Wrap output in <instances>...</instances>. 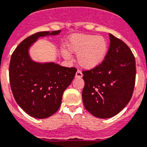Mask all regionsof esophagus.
<instances>
[{
    "mask_svg": "<svg viewBox=\"0 0 147 147\" xmlns=\"http://www.w3.org/2000/svg\"><path fill=\"white\" fill-rule=\"evenodd\" d=\"M82 72H81L80 70H78L77 72H76V74H75V78H82Z\"/></svg>",
    "mask_w": 147,
    "mask_h": 147,
    "instance_id": "obj_1",
    "label": "esophagus"
}]
</instances>
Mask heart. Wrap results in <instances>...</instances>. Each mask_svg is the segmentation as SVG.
Returning a JSON list of instances; mask_svg holds the SVG:
<instances>
[{
	"label": "heart",
	"mask_w": 147,
	"mask_h": 147,
	"mask_svg": "<svg viewBox=\"0 0 147 147\" xmlns=\"http://www.w3.org/2000/svg\"><path fill=\"white\" fill-rule=\"evenodd\" d=\"M67 50L78 54V64L84 69L95 68L104 61L107 52V42L101 36L86 34H75L66 41ZM64 56L69 58L65 52Z\"/></svg>",
	"instance_id": "heart-1"
}]
</instances>
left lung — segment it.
<instances>
[{
    "instance_id": "obj_1",
    "label": "left lung",
    "mask_w": 147,
    "mask_h": 147,
    "mask_svg": "<svg viewBox=\"0 0 147 147\" xmlns=\"http://www.w3.org/2000/svg\"><path fill=\"white\" fill-rule=\"evenodd\" d=\"M110 45L104 60L83 71L82 99L86 110L99 118H112L127 105L133 94L135 59L129 47L109 34Z\"/></svg>"
}]
</instances>
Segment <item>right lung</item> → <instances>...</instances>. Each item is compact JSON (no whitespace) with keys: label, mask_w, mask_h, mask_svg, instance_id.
<instances>
[{"label":"right lung","mask_w":147,"mask_h":147,"mask_svg":"<svg viewBox=\"0 0 147 147\" xmlns=\"http://www.w3.org/2000/svg\"><path fill=\"white\" fill-rule=\"evenodd\" d=\"M60 32L33 34L20 43L11 57L9 74L12 94L20 108L33 118H47L58 110L63 92L77 72L75 67L37 63L29 57V47L38 38Z\"/></svg>","instance_id":"add662e5"}]
</instances>
